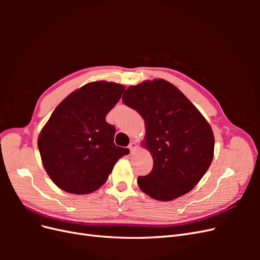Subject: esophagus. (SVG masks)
Segmentation results:
<instances>
[{"mask_svg":"<svg viewBox=\"0 0 260 260\" xmlns=\"http://www.w3.org/2000/svg\"><path fill=\"white\" fill-rule=\"evenodd\" d=\"M138 148V144H137V142H135V141H132V142L129 144V149H130V152L131 153H133L136 151V149Z\"/></svg>","mask_w":260,"mask_h":260,"instance_id":"esophagus-1","label":"esophagus"}]
</instances>
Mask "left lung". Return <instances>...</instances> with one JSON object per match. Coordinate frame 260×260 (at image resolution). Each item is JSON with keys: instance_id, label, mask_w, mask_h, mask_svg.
Instances as JSON below:
<instances>
[{"instance_id": "1", "label": "left lung", "mask_w": 260, "mask_h": 260, "mask_svg": "<svg viewBox=\"0 0 260 260\" xmlns=\"http://www.w3.org/2000/svg\"><path fill=\"white\" fill-rule=\"evenodd\" d=\"M122 101L143 117L146 132L141 145L154 160L151 174L138 179L141 190L161 202L193 190L214 158L215 137L205 117L164 79L130 85Z\"/></svg>"}]
</instances>
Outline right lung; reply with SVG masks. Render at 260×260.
<instances>
[{"mask_svg":"<svg viewBox=\"0 0 260 260\" xmlns=\"http://www.w3.org/2000/svg\"><path fill=\"white\" fill-rule=\"evenodd\" d=\"M124 85L104 80L86 83L62 100L38 138L42 165L62 191L89 194L103 185L128 148L114 143L115 127L106 115Z\"/></svg>","mask_w":260,"mask_h":260,"instance_id":"add662e5","label":"right lung"}]
</instances>
